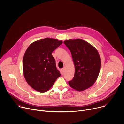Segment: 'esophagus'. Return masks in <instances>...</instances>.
Instances as JSON below:
<instances>
[{"instance_id": "obj_1", "label": "esophagus", "mask_w": 124, "mask_h": 124, "mask_svg": "<svg viewBox=\"0 0 124 124\" xmlns=\"http://www.w3.org/2000/svg\"><path fill=\"white\" fill-rule=\"evenodd\" d=\"M64 70H65V68H62V69H61V72H62V74L64 73Z\"/></svg>"}]
</instances>
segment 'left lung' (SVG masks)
I'll return each mask as SVG.
<instances>
[{
  "label": "left lung",
  "instance_id": "obj_1",
  "mask_svg": "<svg viewBox=\"0 0 124 124\" xmlns=\"http://www.w3.org/2000/svg\"><path fill=\"white\" fill-rule=\"evenodd\" d=\"M64 44L71 52L75 72L69 81L70 87L78 91L91 87L97 80L101 69V58L97 49L80 39L65 40Z\"/></svg>",
  "mask_w": 124,
  "mask_h": 124
}]
</instances>
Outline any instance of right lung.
<instances>
[{
	"label": "right lung",
	"instance_id": "add662e5",
	"mask_svg": "<svg viewBox=\"0 0 124 124\" xmlns=\"http://www.w3.org/2000/svg\"><path fill=\"white\" fill-rule=\"evenodd\" d=\"M63 43L57 39L46 38L32 43L23 58V72L27 83L39 92L48 91L61 76L51 54Z\"/></svg>",
	"mask_w": 124,
	"mask_h": 124
}]
</instances>
